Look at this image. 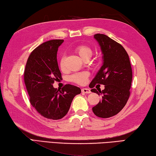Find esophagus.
Listing matches in <instances>:
<instances>
[{
  "instance_id": "obj_1",
  "label": "esophagus",
  "mask_w": 156,
  "mask_h": 156,
  "mask_svg": "<svg viewBox=\"0 0 156 156\" xmlns=\"http://www.w3.org/2000/svg\"><path fill=\"white\" fill-rule=\"evenodd\" d=\"M81 92L84 93H86V94H89L91 93V91L89 88H82L81 89Z\"/></svg>"
}]
</instances>
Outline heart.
<instances>
[{
    "label": "heart",
    "mask_w": 156,
    "mask_h": 156,
    "mask_svg": "<svg viewBox=\"0 0 156 156\" xmlns=\"http://www.w3.org/2000/svg\"><path fill=\"white\" fill-rule=\"evenodd\" d=\"M75 50L76 54L79 55V57L83 61L85 59H87V58L90 59V58L93 55V50H92L91 48L87 45L82 44L78 45V46L76 47ZM64 66L65 57L64 56H62L59 61V66L61 70L64 69ZM88 77V74L87 73H75L70 76L69 80L73 83L77 84H84L86 82V81H87Z\"/></svg>",
    "instance_id": "obj_1"
}]
</instances>
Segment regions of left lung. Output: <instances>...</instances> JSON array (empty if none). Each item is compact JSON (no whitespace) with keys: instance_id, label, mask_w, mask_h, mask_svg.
Returning <instances> with one entry per match:
<instances>
[{"instance_id":"1","label":"left lung","mask_w":156,"mask_h":156,"mask_svg":"<svg viewBox=\"0 0 156 156\" xmlns=\"http://www.w3.org/2000/svg\"><path fill=\"white\" fill-rule=\"evenodd\" d=\"M94 37L101 47L104 63L89 85L91 92L102 96L93 111L96 116L108 118L121 111L128 101L132 68L129 55L121 44L105 34H96ZM96 84L104 85V90L98 92L94 88Z\"/></svg>"}]
</instances>
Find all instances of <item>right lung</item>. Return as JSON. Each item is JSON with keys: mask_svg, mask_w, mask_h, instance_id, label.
<instances>
[{"mask_svg": "<svg viewBox=\"0 0 156 156\" xmlns=\"http://www.w3.org/2000/svg\"><path fill=\"white\" fill-rule=\"evenodd\" d=\"M62 39L43 43L30 53L24 70V82L31 105L43 117L59 119L70 109L75 96L81 93L75 86L66 84L61 90L53 87L61 79L57 54Z\"/></svg>", "mask_w": 156, "mask_h": 156, "instance_id": "1", "label": "right lung"}]
</instances>
